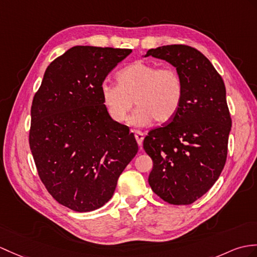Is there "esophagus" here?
Instances as JSON below:
<instances>
[{"label": "esophagus", "instance_id": "34e87169", "mask_svg": "<svg viewBox=\"0 0 257 257\" xmlns=\"http://www.w3.org/2000/svg\"><path fill=\"white\" fill-rule=\"evenodd\" d=\"M135 138L137 140V143L139 145V147H142V142H143V139H145V135H143L141 131H136Z\"/></svg>", "mask_w": 257, "mask_h": 257}]
</instances>
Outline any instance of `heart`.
Segmentation results:
<instances>
[{
    "label": "heart",
    "instance_id": "obj_1",
    "mask_svg": "<svg viewBox=\"0 0 257 257\" xmlns=\"http://www.w3.org/2000/svg\"><path fill=\"white\" fill-rule=\"evenodd\" d=\"M118 84L104 82L100 97L107 114L116 122H123L135 104L138 106L130 122L142 127L153 119L169 121L180 108L183 99V81L175 69L159 68L142 60L135 61L117 74Z\"/></svg>",
    "mask_w": 257,
    "mask_h": 257
}]
</instances>
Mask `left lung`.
<instances>
[{
	"instance_id": "1",
	"label": "left lung",
	"mask_w": 257,
	"mask_h": 257,
	"mask_svg": "<svg viewBox=\"0 0 257 257\" xmlns=\"http://www.w3.org/2000/svg\"><path fill=\"white\" fill-rule=\"evenodd\" d=\"M176 68L183 99L170 123L151 130L143 149L153 161L149 184L172 205L193 204L217 182L225 164L231 117L222 77L195 48L171 45L148 50Z\"/></svg>"
}]
</instances>
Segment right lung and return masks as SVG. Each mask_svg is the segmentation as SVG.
<instances>
[{
	"mask_svg": "<svg viewBox=\"0 0 257 257\" xmlns=\"http://www.w3.org/2000/svg\"><path fill=\"white\" fill-rule=\"evenodd\" d=\"M131 49L75 46L53 60L32 105L29 146L41 182L59 204L98 209L138 152L133 133L107 114L100 85Z\"/></svg>",
	"mask_w": 257,
	"mask_h": 257,
	"instance_id": "obj_1",
	"label": "right lung"
}]
</instances>
